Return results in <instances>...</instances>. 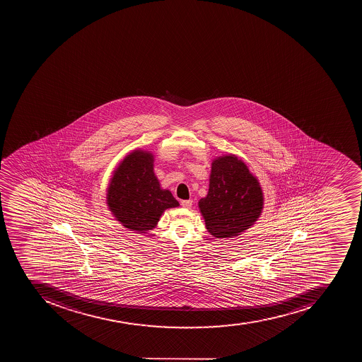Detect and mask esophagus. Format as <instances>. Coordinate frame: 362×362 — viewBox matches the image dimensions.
Listing matches in <instances>:
<instances>
[{
  "label": "esophagus",
  "instance_id": "34e87169",
  "mask_svg": "<svg viewBox=\"0 0 362 362\" xmlns=\"http://www.w3.org/2000/svg\"><path fill=\"white\" fill-rule=\"evenodd\" d=\"M181 205L185 208H190L192 206V200H182L181 202Z\"/></svg>",
  "mask_w": 362,
  "mask_h": 362
}]
</instances>
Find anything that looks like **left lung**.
<instances>
[{
	"label": "left lung",
	"mask_w": 362,
	"mask_h": 362,
	"mask_svg": "<svg viewBox=\"0 0 362 362\" xmlns=\"http://www.w3.org/2000/svg\"><path fill=\"white\" fill-rule=\"evenodd\" d=\"M206 228L217 239L240 235L262 215L264 194L256 177L235 155L211 163L209 189L198 202Z\"/></svg>",
	"instance_id": "8db88e82"
}]
</instances>
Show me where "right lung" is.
I'll list each match as a JSON object with an SVG mask.
<instances>
[{
    "instance_id": "right-lung-1",
    "label": "right lung",
    "mask_w": 362,
    "mask_h": 362,
    "mask_svg": "<svg viewBox=\"0 0 362 362\" xmlns=\"http://www.w3.org/2000/svg\"><path fill=\"white\" fill-rule=\"evenodd\" d=\"M106 204L126 228L146 233L168 208L179 206L171 191L160 188L154 173V155L137 149L124 157L112 175Z\"/></svg>"
}]
</instances>
